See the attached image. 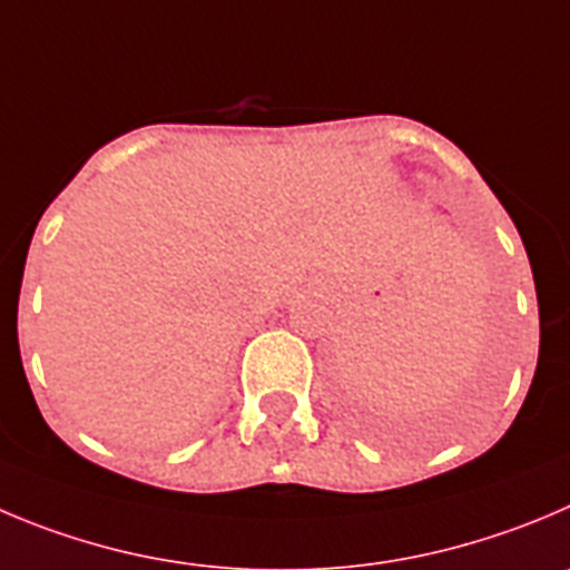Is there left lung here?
Returning a JSON list of instances; mask_svg holds the SVG:
<instances>
[{"label":"left lung","instance_id":"left-lung-1","mask_svg":"<svg viewBox=\"0 0 570 570\" xmlns=\"http://www.w3.org/2000/svg\"><path fill=\"white\" fill-rule=\"evenodd\" d=\"M453 419H455V407H450V411H439V413H433V416L422 419V422H411L413 424L411 430H422V433H424V430H428V433H430V430H433V433L439 430V433H441L446 424H453ZM393 430H396V428H393Z\"/></svg>","mask_w":570,"mask_h":570}]
</instances>
